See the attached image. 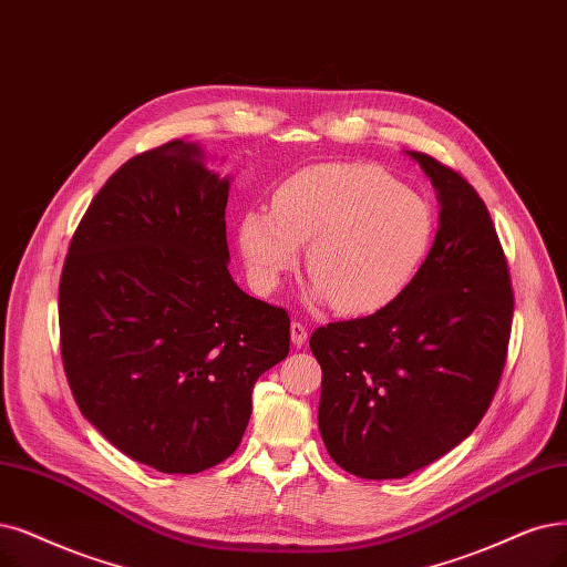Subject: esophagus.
<instances>
[{
  "label": "esophagus",
  "instance_id": "obj_1",
  "mask_svg": "<svg viewBox=\"0 0 567 567\" xmlns=\"http://www.w3.org/2000/svg\"><path fill=\"white\" fill-rule=\"evenodd\" d=\"M289 333H291V343H295V348H301L308 341V329L301 322H297V320L291 322Z\"/></svg>",
  "mask_w": 567,
  "mask_h": 567
}]
</instances>
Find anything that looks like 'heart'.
I'll return each instance as SVG.
<instances>
[{"label":"heart","mask_w":567,"mask_h":567,"mask_svg":"<svg viewBox=\"0 0 567 567\" xmlns=\"http://www.w3.org/2000/svg\"><path fill=\"white\" fill-rule=\"evenodd\" d=\"M434 236L427 200L373 165H316L287 177L270 213L249 209L238 226L247 270L261 291L280 285L308 245L310 297L367 316L404 295Z\"/></svg>","instance_id":"heart-1"}]
</instances>
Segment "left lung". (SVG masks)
<instances>
[{"label":"left lung","mask_w":567,"mask_h":567,"mask_svg":"<svg viewBox=\"0 0 567 567\" xmlns=\"http://www.w3.org/2000/svg\"><path fill=\"white\" fill-rule=\"evenodd\" d=\"M409 156L442 205L427 259L385 308L310 337L322 442L360 478L409 476L467 439L493 402L512 333L509 266L486 203L451 167Z\"/></svg>","instance_id":"left-lung-1"}]
</instances>
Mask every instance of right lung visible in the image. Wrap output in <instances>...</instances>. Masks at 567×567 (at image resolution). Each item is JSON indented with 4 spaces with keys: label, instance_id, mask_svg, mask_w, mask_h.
Masks as SVG:
<instances>
[{
    "label": "right lung",
    "instance_id": "obj_1",
    "mask_svg": "<svg viewBox=\"0 0 567 567\" xmlns=\"http://www.w3.org/2000/svg\"><path fill=\"white\" fill-rule=\"evenodd\" d=\"M228 177L173 140L107 179L60 276V352L81 413L121 453L196 474L234 453L289 316L228 272Z\"/></svg>",
    "mask_w": 567,
    "mask_h": 567
}]
</instances>
